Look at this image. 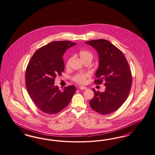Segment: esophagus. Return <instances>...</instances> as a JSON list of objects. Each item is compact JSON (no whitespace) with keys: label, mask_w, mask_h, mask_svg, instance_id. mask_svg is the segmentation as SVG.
<instances>
[{"label":"esophagus","mask_w":155,"mask_h":155,"mask_svg":"<svg viewBox=\"0 0 155 155\" xmlns=\"http://www.w3.org/2000/svg\"><path fill=\"white\" fill-rule=\"evenodd\" d=\"M79 89L81 90H85V89H87V87L81 86V87H79Z\"/></svg>","instance_id":"esophagus-1"}]
</instances>
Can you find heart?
Listing matches in <instances>:
<instances>
[{"instance_id": "b5f03b06", "label": "heart", "mask_w": 155, "mask_h": 155, "mask_svg": "<svg viewBox=\"0 0 155 155\" xmlns=\"http://www.w3.org/2000/svg\"><path fill=\"white\" fill-rule=\"evenodd\" d=\"M78 54L80 57L81 59L84 62L87 61L91 62L93 59V54L90 51H89L87 50H81L79 52ZM69 60L70 59H68V61L66 63L67 66H68ZM87 77H88V74L87 73H78V74H75L73 77L72 80L78 84H84L86 82Z\"/></svg>"}]
</instances>
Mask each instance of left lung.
<instances>
[{
  "label": "left lung",
  "instance_id": "obj_1",
  "mask_svg": "<svg viewBox=\"0 0 155 155\" xmlns=\"http://www.w3.org/2000/svg\"><path fill=\"white\" fill-rule=\"evenodd\" d=\"M92 46L99 54V65L94 83L104 81L105 91L100 92L92 89L94 97L89 102L94 111L102 115L115 111L128 97L132 83L130 67L123 52L104 39L85 42Z\"/></svg>",
  "mask_w": 155,
  "mask_h": 155
}]
</instances>
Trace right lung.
<instances>
[{"instance_id":"obj_1","label":"right lung","mask_w":155,"mask_h":155,"mask_svg":"<svg viewBox=\"0 0 155 155\" xmlns=\"http://www.w3.org/2000/svg\"><path fill=\"white\" fill-rule=\"evenodd\" d=\"M76 43L70 41H52L35 52L28 64L25 84L33 103L41 111L55 114L68 105L76 91L73 85L60 90L55 78L64 70L63 56Z\"/></svg>"}]
</instances>
